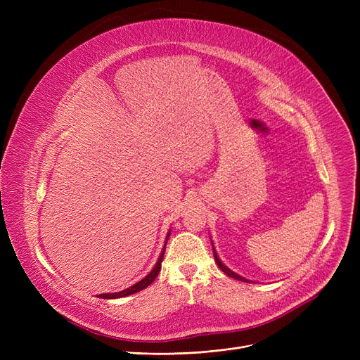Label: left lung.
<instances>
[{
	"instance_id": "left-lung-1",
	"label": "left lung",
	"mask_w": 360,
	"mask_h": 360,
	"mask_svg": "<svg viewBox=\"0 0 360 360\" xmlns=\"http://www.w3.org/2000/svg\"><path fill=\"white\" fill-rule=\"evenodd\" d=\"M213 243V242H212ZM213 254H214V259H216V264L219 266V269L224 273V274H228L229 277H232V278H236V280H242V281H250V280H247L245 277H242V276H239V274H236V273H233L232 270H229L228 267L224 266V264L220 261V258H219V255H217V252H216V250H214V247H213Z\"/></svg>"
}]
</instances>
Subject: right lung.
I'll list each match as a JSON object with an SVG mask.
<instances>
[{
  "mask_svg": "<svg viewBox=\"0 0 360 360\" xmlns=\"http://www.w3.org/2000/svg\"><path fill=\"white\" fill-rule=\"evenodd\" d=\"M169 235H170V231H169V233H167V236H166L165 247H163V251H162V254H160V257H159V259H158V262H156V266L153 267V270H151L143 280H140L139 283H136L134 286H131V288H128V289H125V290H121V292H117V293H102V295H99V297H102V299L125 297V296H129V295H132V293H137V292L146 289L147 286H150L151 283L155 281V278L158 277V274H159V271H160V269H162V261H163L165 248H166V242H167V239H169Z\"/></svg>",
  "mask_w": 360,
  "mask_h": 360,
  "instance_id": "right-lung-1",
  "label": "right lung"
}]
</instances>
